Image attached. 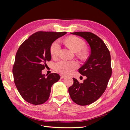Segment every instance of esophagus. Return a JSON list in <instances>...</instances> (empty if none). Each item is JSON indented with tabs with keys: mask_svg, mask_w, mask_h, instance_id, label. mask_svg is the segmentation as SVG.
<instances>
[{
	"mask_svg": "<svg viewBox=\"0 0 130 130\" xmlns=\"http://www.w3.org/2000/svg\"><path fill=\"white\" fill-rule=\"evenodd\" d=\"M60 76H61V78H63L66 77V76L64 75H62V74H61L60 75Z\"/></svg>",
	"mask_w": 130,
	"mask_h": 130,
	"instance_id": "esophagus-1",
	"label": "esophagus"
}]
</instances>
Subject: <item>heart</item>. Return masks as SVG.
<instances>
[{
	"mask_svg": "<svg viewBox=\"0 0 130 130\" xmlns=\"http://www.w3.org/2000/svg\"><path fill=\"white\" fill-rule=\"evenodd\" d=\"M65 42L69 48L74 52H80V55L84 56L85 52L82 50L85 46V42L81 38L72 36L67 38ZM61 43L60 40L55 41L50 46V54L53 57L58 56L61 49ZM78 64L77 62L74 61L61 60L56 62L54 65V68L57 72L64 74H68L73 72L77 68Z\"/></svg>",
	"mask_w": 130,
	"mask_h": 130,
	"instance_id": "1",
	"label": "heart"
}]
</instances>
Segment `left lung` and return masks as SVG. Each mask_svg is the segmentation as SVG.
I'll return each instance as SVG.
<instances>
[{
	"label": "left lung",
	"instance_id": "obj_1",
	"mask_svg": "<svg viewBox=\"0 0 130 130\" xmlns=\"http://www.w3.org/2000/svg\"><path fill=\"white\" fill-rule=\"evenodd\" d=\"M87 42L90 54L78 72L86 76L83 83L73 78V85L68 89L72 100L76 104L86 106L96 101L103 95L112 75L110 53L105 43L96 35L89 32H70Z\"/></svg>",
	"mask_w": 130,
	"mask_h": 130
}]
</instances>
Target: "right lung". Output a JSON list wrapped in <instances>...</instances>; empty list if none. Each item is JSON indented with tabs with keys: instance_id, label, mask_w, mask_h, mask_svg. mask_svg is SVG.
Segmentation results:
<instances>
[{
	"instance_id": "add662e5",
	"label": "right lung",
	"mask_w": 130,
	"mask_h": 130,
	"mask_svg": "<svg viewBox=\"0 0 130 130\" xmlns=\"http://www.w3.org/2000/svg\"><path fill=\"white\" fill-rule=\"evenodd\" d=\"M66 32L38 31L34 33L19 46L15 55L12 73L15 86L27 103L41 105L48 100L53 85L60 78L58 74L46 77L42 70L52 59L50 46Z\"/></svg>"
}]
</instances>
